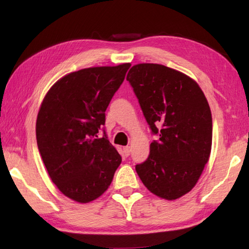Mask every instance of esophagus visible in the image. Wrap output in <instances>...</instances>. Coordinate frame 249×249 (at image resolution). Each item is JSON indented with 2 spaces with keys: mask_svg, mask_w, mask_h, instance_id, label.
<instances>
[{
  "mask_svg": "<svg viewBox=\"0 0 249 249\" xmlns=\"http://www.w3.org/2000/svg\"><path fill=\"white\" fill-rule=\"evenodd\" d=\"M130 150H132V149H130V147H129V146H126V147H124V148H123L124 155L126 156V157H128V156L130 155Z\"/></svg>",
  "mask_w": 249,
  "mask_h": 249,
  "instance_id": "esophagus-1",
  "label": "esophagus"
}]
</instances>
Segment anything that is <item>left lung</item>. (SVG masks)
<instances>
[{"instance_id":"obj_1","label":"left lung","mask_w":249,"mask_h":249,"mask_svg":"<svg viewBox=\"0 0 249 249\" xmlns=\"http://www.w3.org/2000/svg\"><path fill=\"white\" fill-rule=\"evenodd\" d=\"M126 80L133 87L151 132L146 161L136 172L148 190L176 200L190 192L209 161L212 115L203 91L189 75L158 64H138Z\"/></svg>"}]
</instances>
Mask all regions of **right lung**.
<instances>
[{"label":"right lung","mask_w":249,"mask_h":249,"mask_svg":"<svg viewBox=\"0 0 249 249\" xmlns=\"http://www.w3.org/2000/svg\"><path fill=\"white\" fill-rule=\"evenodd\" d=\"M130 64L74 71L50 88L36 121L46 169L62 195L89 203L107 190L122 158L104 133L105 111Z\"/></svg>","instance_id":"right-lung-1"}]
</instances>
